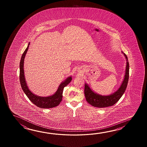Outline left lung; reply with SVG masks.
Returning a JSON list of instances; mask_svg holds the SVG:
<instances>
[{"mask_svg": "<svg viewBox=\"0 0 147 147\" xmlns=\"http://www.w3.org/2000/svg\"><path fill=\"white\" fill-rule=\"evenodd\" d=\"M122 53L123 52L122 51ZM127 59V65L125 78L118 90L109 96H101L94 92L87 84L84 85V95L88 103L92 106L98 108H105L112 106L117 103L124 94L128 84L129 75V64L127 55L123 53Z\"/></svg>", "mask_w": 147, "mask_h": 147, "instance_id": "left-lung-1", "label": "left lung"}]
</instances>
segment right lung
Segmentation results:
<instances>
[{"mask_svg":"<svg viewBox=\"0 0 147 147\" xmlns=\"http://www.w3.org/2000/svg\"><path fill=\"white\" fill-rule=\"evenodd\" d=\"M30 43H29L28 47L26 49L24 53H22L20 62V75L19 80L20 82V84L22 88L25 92L26 96L28 97L29 99L31 101L32 103L34 104L36 106L41 108H51L57 106L59 105L60 102L62 101L63 98V90L64 87H65L69 84L71 81V77H69L67 78L66 80L63 82H61L55 94L49 97H42L38 96L37 95L31 92V91L29 89L27 84L25 80L24 76V63L26 54L28 51V47L29 46Z\"/></svg>","mask_w":147,"mask_h":147,"instance_id":"obj_1","label":"right lung"}]
</instances>
